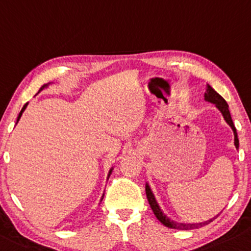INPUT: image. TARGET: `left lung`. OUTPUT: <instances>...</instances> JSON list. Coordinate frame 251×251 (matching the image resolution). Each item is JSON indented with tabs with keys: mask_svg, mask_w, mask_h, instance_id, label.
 I'll return each instance as SVG.
<instances>
[{
	"mask_svg": "<svg viewBox=\"0 0 251 251\" xmlns=\"http://www.w3.org/2000/svg\"><path fill=\"white\" fill-rule=\"evenodd\" d=\"M205 97V100H207V102L210 103H213L218 108V110L222 112V115H223L224 120L226 121V123L231 126V129L233 130V135H235V146L236 148L238 149V146H239V142H238V137H237V131H236V128L235 126H233V122H232V118H231V115H230V111H229V105H227V103L225 102V100L223 97H222L221 95L217 94V92L211 88L210 85H207V89H206V92H205L204 95ZM146 194H147V199L149 201V205H151V210H153L154 215L157 219H159L161 223L165 225V226L167 227H171V229H178V230H192V229H198V227L201 226H204V225H207L211 222L213 221L215 218H211L209 221L204 222V223H194V224H186V223H178V222H174V221H171L170 218H168L167 216L165 215V213L162 212L161 209H160L159 204H157L156 201H155V197H154L153 192H151V187H149L148 184H146Z\"/></svg>",
	"mask_w": 251,
	"mask_h": 251,
	"instance_id": "1",
	"label": "left lung"
}]
</instances>
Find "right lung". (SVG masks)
I'll list each match as a JSON object with an SVG mask.
<instances>
[{
  "label": "right lung",
  "instance_id": "1",
  "mask_svg": "<svg viewBox=\"0 0 251 251\" xmlns=\"http://www.w3.org/2000/svg\"><path fill=\"white\" fill-rule=\"evenodd\" d=\"M49 84H50V83H49ZM49 84H45V85H42V86H41V88H40V90H39V91H41V90H42V89H45V88H46V86H49ZM27 104H28V103H26V104H25V105H24V108H22V109H21V111H20V114H19V116H18V121L20 120V117H21V116H22V112H24V111H25V109H26V108H27ZM111 172H112V168H111V170H110V171H109V176H110ZM102 199H103V198H102Z\"/></svg>",
  "mask_w": 251,
  "mask_h": 251
}]
</instances>
